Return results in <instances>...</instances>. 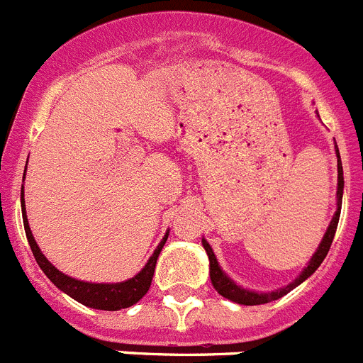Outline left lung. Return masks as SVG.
Instances as JSON below:
<instances>
[{"label":"left lung","mask_w":363,"mask_h":363,"mask_svg":"<svg viewBox=\"0 0 363 363\" xmlns=\"http://www.w3.org/2000/svg\"><path fill=\"white\" fill-rule=\"evenodd\" d=\"M336 158H338V191H336V205H338V209H336L335 216H333L331 223L327 227L325 234H323L322 242H320L318 249L316 252L313 255V258L309 259V264L303 271L300 272V277L296 280L291 281L289 285H285V287H280L277 291H271V293H255V291H249V289H243L240 285L234 284L229 277H227L225 272L221 271L220 264H218L216 256L213 252V247L207 243V240H201V245H203L205 252L209 256V274H211V281H213L214 289L221 294L223 298L227 300L234 301V303H240V306H262V303H269L272 300H278V298L285 296L287 293L298 287L301 281H306L307 278L313 274L316 269L322 265L323 258L327 256L329 249H331V243L333 238H335V233H336V227H338V220H340V211H342V194H344V169H342V160H340V152H338V147H336Z\"/></svg>","instance_id":"8db88e82"}]
</instances>
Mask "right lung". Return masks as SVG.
Returning a JSON list of instances; mask_svg holds the SVG:
<instances>
[{
  "instance_id": "right-lung-1",
  "label": "right lung",
  "mask_w": 363,
  "mask_h": 363,
  "mask_svg": "<svg viewBox=\"0 0 363 363\" xmlns=\"http://www.w3.org/2000/svg\"><path fill=\"white\" fill-rule=\"evenodd\" d=\"M21 213H23L25 234H27L28 245H30L32 255L36 258L38 265H40L41 271L47 274V278L56 285L57 289L63 291L65 294H69L70 298H74V300L83 303V306L92 307V309L120 311L134 306L136 301H140L147 294V291H149L150 287V281H152L154 277V269H156V259H158L160 252H162L163 245H165L169 233H165V236H163V240L160 242V245L156 247L154 255L150 256L149 262L145 264V267L138 272L136 277L129 278V280L125 281H118V284H92V281H82L76 280V278L67 277L62 271H57L49 259L45 258V255L40 251V247H38L36 240L32 236L30 227H28L27 211H25L23 200V189H21Z\"/></svg>"
}]
</instances>
